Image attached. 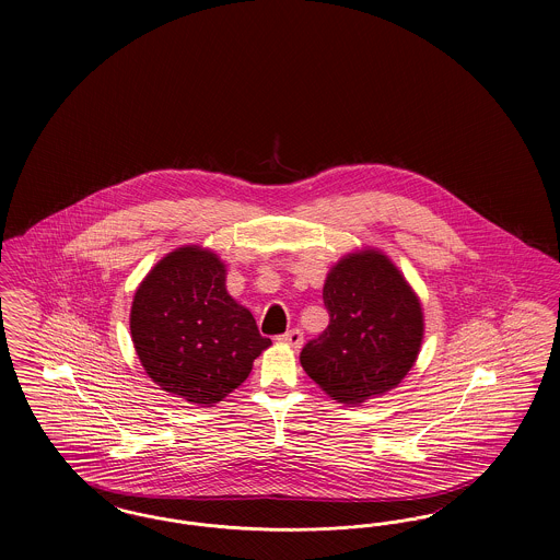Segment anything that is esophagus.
Instances as JSON below:
<instances>
[{
    "label": "esophagus",
    "instance_id": "1",
    "mask_svg": "<svg viewBox=\"0 0 560 560\" xmlns=\"http://www.w3.org/2000/svg\"><path fill=\"white\" fill-rule=\"evenodd\" d=\"M279 340H281L283 345L292 347L293 350H298V348L302 347V342H304V336H302V331H300V329H292V331L283 334Z\"/></svg>",
    "mask_w": 560,
    "mask_h": 560
}]
</instances>
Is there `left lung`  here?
I'll return each mask as SVG.
<instances>
[{"instance_id":"left-lung-1","label":"left lung","mask_w":560,"mask_h":560,"mask_svg":"<svg viewBox=\"0 0 560 560\" xmlns=\"http://www.w3.org/2000/svg\"><path fill=\"white\" fill-rule=\"evenodd\" d=\"M329 325L300 352L304 372L345 405L397 388L424 340V311L399 267L363 247L329 268L323 285Z\"/></svg>"}]
</instances>
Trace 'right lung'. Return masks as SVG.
<instances>
[{
    "instance_id": "1",
    "label": "right lung",
    "mask_w": 560,
    "mask_h": 560,
    "mask_svg": "<svg viewBox=\"0 0 560 560\" xmlns=\"http://www.w3.org/2000/svg\"><path fill=\"white\" fill-rule=\"evenodd\" d=\"M133 348L172 397L213 407L247 380L270 347L252 313L226 292V265L201 245L165 254L133 293Z\"/></svg>"
}]
</instances>
